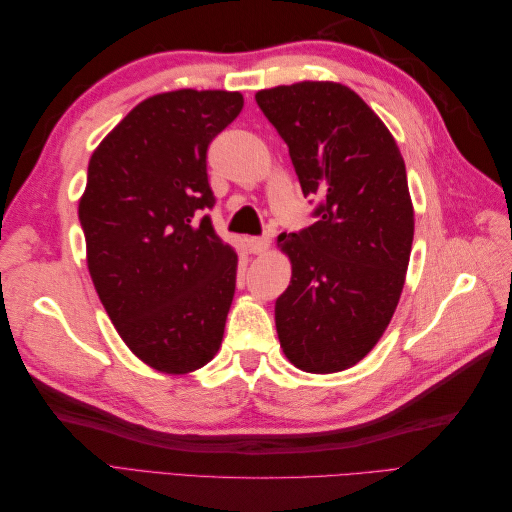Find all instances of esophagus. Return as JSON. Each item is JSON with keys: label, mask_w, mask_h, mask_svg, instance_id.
<instances>
[{"label": "esophagus", "mask_w": 512, "mask_h": 512, "mask_svg": "<svg viewBox=\"0 0 512 512\" xmlns=\"http://www.w3.org/2000/svg\"><path fill=\"white\" fill-rule=\"evenodd\" d=\"M269 237H250L247 239V250L250 254H265L269 250Z\"/></svg>", "instance_id": "obj_1"}]
</instances>
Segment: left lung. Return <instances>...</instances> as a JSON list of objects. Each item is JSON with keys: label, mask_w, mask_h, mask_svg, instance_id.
Returning a JSON list of instances; mask_svg holds the SVG:
<instances>
[{"label": "left lung", "mask_w": 512, "mask_h": 512, "mask_svg": "<svg viewBox=\"0 0 512 512\" xmlns=\"http://www.w3.org/2000/svg\"><path fill=\"white\" fill-rule=\"evenodd\" d=\"M256 102L288 145L303 196L318 198V220L277 239L292 262L277 337L294 367L333 374L376 346L399 303L414 237L406 164L346 85H280Z\"/></svg>", "instance_id": "obj_1"}]
</instances>
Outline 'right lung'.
<instances>
[{
    "label": "right lung",
    "mask_w": 512,
    "mask_h": 512,
    "mask_svg": "<svg viewBox=\"0 0 512 512\" xmlns=\"http://www.w3.org/2000/svg\"><path fill=\"white\" fill-rule=\"evenodd\" d=\"M243 108L239 91L179 89L143 100L94 151L79 220L91 282L126 346L166 374L222 346L237 254L209 215L207 149Z\"/></svg>",
    "instance_id": "1"
}]
</instances>
